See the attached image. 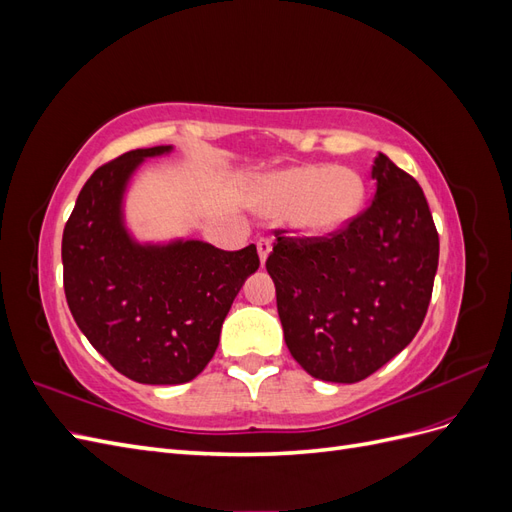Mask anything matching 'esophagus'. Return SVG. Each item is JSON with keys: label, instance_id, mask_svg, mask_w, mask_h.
I'll return each mask as SVG.
<instances>
[{"label": "esophagus", "instance_id": "esophagus-1", "mask_svg": "<svg viewBox=\"0 0 512 512\" xmlns=\"http://www.w3.org/2000/svg\"><path fill=\"white\" fill-rule=\"evenodd\" d=\"M256 247H258L260 262H262V265H265V260H267V256L271 254V247H273L271 239H267V237H260V239H258V243H256Z\"/></svg>", "mask_w": 512, "mask_h": 512}]
</instances>
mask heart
<instances>
[{
  "label": "heart",
  "instance_id": "1",
  "mask_svg": "<svg viewBox=\"0 0 512 512\" xmlns=\"http://www.w3.org/2000/svg\"><path fill=\"white\" fill-rule=\"evenodd\" d=\"M363 181L344 166H292L256 185L254 203L265 213L288 209L303 235L322 237L344 228L363 203Z\"/></svg>",
  "mask_w": 512,
  "mask_h": 512
}]
</instances>
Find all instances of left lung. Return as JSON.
Returning a JSON list of instances; mask_svg holds the SVG:
<instances>
[{
  "mask_svg": "<svg viewBox=\"0 0 512 512\" xmlns=\"http://www.w3.org/2000/svg\"><path fill=\"white\" fill-rule=\"evenodd\" d=\"M371 205L329 237H286L267 258L290 354L309 376L352 384L404 350L425 320L440 239L421 185L384 153Z\"/></svg>",
  "mask_w": 512,
  "mask_h": 512,
  "instance_id": "8db88e82",
  "label": "left lung"
}]
</instances>
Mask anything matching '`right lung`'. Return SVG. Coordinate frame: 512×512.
Listing matches in <instances>:
<instances>
[{
    "mask_svg": "<svg viewBox=\"0 0 512 512\" xmlns=\"http://www.w3.org/2000/svg\"><path fill=\"white\" fill-rule=\"evenodd\" d=\"M134 149L87 179L61 239L64 290L79 329L119 374L141 384L196 378L222 322L258 265L256 245L224 252L205 241L143 245L123 224V192L145 158Z\"/></svg>",
    "mask_w": 512,
    "mask_h": 512,
    "instance_id": "obj_1",
    "label": "right lung"
}]
</instances>
